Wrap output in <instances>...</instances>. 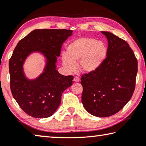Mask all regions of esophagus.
I'll list each match as a JSON object with an SVG mask.
<instances>
[{
    "label": "esophagus",
    "mask_w": 146,
    "mask_h": 146,
    "mask_svg": "<svg viewBox=\"0 0 146 146\" xmlns=\"http://www.w3.org/2000/svg\"><path fill=\"white\" fill-rule=\"evenodd\" d=\"M73 80H74V82H79L80 79L78 77H75V78H74Z\"/></svg>",
    "instance_id": "34e87169"
}]
</instances>
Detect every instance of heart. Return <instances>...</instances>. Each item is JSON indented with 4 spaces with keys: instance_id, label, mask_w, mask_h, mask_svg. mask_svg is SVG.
<instances>
[{
    "instance_id": "obj_1",
    "label": "heart",
    "mask_w": 146,
    "mask_h": 146,
    "mask_svg": "<svg viewBox=\"0 0 146 146\" xmlns=\"http://www.w3.org/2000/svg\"><path fill=\"white\" fill-rule=\"evenodd\" d=\"M106 48L101 41L90 38H80L71 41L67 47V54H62V62L69 72L76 70V63L79 62V69L83 73L96 71L105 59Z\"/></svg>"
}]
</instances>
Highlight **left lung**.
Segmentation results:
<instances>
[{
  "label": "left lung",
  "mask_w": 146,
  "mask_h": 146,
  "mask_svg": "<svg viewBox=\"0 0 146 146\" xmlns=\"http://www.w3.org/2000/svg\"><path fill=\"white\" fill-rule=\"evenodd\" d=\"M108 41L106 58L96 71L82 76V103L90 114L105 117L121 110L135 88L138 62L125 41L101 32Z\"/></svg>",
  "instance_id": "8db88e82"
}]
</instances>
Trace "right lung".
I'll return each mask as SVG.
<instances>
[{
	"label": "right lung",
	"instance_id": "obj_1",
	"mask_svg": "<svg viewBox=\"0 0 146 146\" xmlns=\"http://www.w3.org/2000/svg\"><path fill=\"white\" fill-rule=\"evenodd\" d=\"M73 35L71 30L36 29L19 41L9 61L10 88L21 109L36 118H46L56 112L65 90L73 84V76H64L56 69L62 44ZM40 53L45 58L43 72L30 80L24 64L30 55Z\"/></svg>",
	"mask_w": 146,
	"mask_h": 146
}]
</instances>
